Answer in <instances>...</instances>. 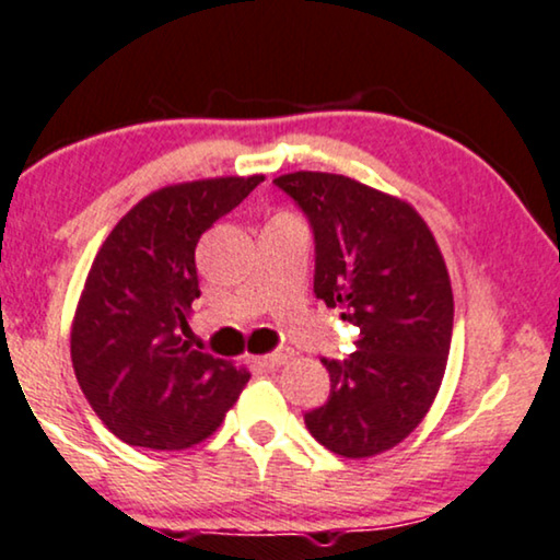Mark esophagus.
Instances as JSON below:
<instances>
[{"instance_id": "esophagus-1", "label": "esophagus", "mask_w": 560, "mask_h": 560, "mask_svg": "<svg viewBox=\"0 0 560 560\" xmlns=\"http://www.w3.org/2000/svg\"><path fill=\"white\" fill-rule=\"evenodd\" d=\"M293 358V350H288V348H280V350H272V353H267V355H261L259 361L265 363V365H282V363H288Z\"/></svg>"}]
</instances>
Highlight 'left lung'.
Listing matches in <instances>:
<instances>
[{"label":"left lung","mask_w":560,"mask_h":560,"mask_svg":"<svg viewBox=\"0 0 560 560\" xmlns=\"http://www.w3.org/2000/svg\"><path fill=\"white\" fill-rule=\"evenodd\" d=\"M275 184L314 228L316 299L361 329L353 355L322 358L332 392L303 420L329 452L374 457L410 436L439 395L454 324L444 257L405 199L322 171Z\"/></svg>","instance_id":"left-lung-1"}]
</instances>
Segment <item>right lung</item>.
Returning <instances> with one entry per match:
<instances>
[{"label":"right lung","instance_id":"right-lung-1","mask_svg":"<svg viewBox=\"0 0 560 560\" xmlns=\"http://www.w3.org/2000/svg\"><path fill=\"white\" fill-rule=\"evenodd\" d=\"M265 176L163 186L124 215L95 254L72 319V365L103 425L144 448H189L212 436L248 371L191 348L199 299L195 248Z\"/></svg>","mask_w":560,"mask_h":560}]
</instances>
